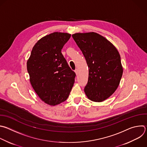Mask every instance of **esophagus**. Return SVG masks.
Wrapping results in <instances>:
<instances>
[{"mask_svg":"<svg viewBox=\"0 0 147 147\" xmlns=\"http://www.w3.org/2000/svg\"><path fill=\"white\" fill-rule=\"evenodd\" d=\"M74 71H75V73H76V75H77V74H78V69H76L74 70Z\"/></svg>","mask_w":147,"mask_h":147,"instance_id":"obj_1","label":"esophagus"}]
</instances>
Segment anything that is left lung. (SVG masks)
Wrapping results in <instances>:
<instances>
[{"instance_id": "1", "label": "left lung", "mask_w": 147, "mask_h": 147, "mask_svg": "<svg viewBox=\"0 0 147 147\" xmlns=\"http://www.w3.org/2000/svg\"><path fill=\"white\" fill-rule=\"evenodd\" d=\"M72 37L89 68L88 81L84 92L89 100L103 102L119 86L123 74L120 55L110 41L98 33H77Z\"/></svg>"}]
</instances>
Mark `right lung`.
Returning a JSON list of instances; mask_svg holds the SVG:
<instances>
[{"instance_id":"add662e5","label":"right lung","mask_w":147,"mask_h":147,"mask_svg":"<svg viewBox=\"0 0 147 147\" xmlns=\"http://www.w3.org/2000/svg\"><path fill=\"white\" fill-rule=\"evenodd\" d=\"M71 34L54 32L40 38L27 61L30 84L42 101L55 106L69 97L76 73L69 66L61 51Z\"/></svg>"}]
</instances>
